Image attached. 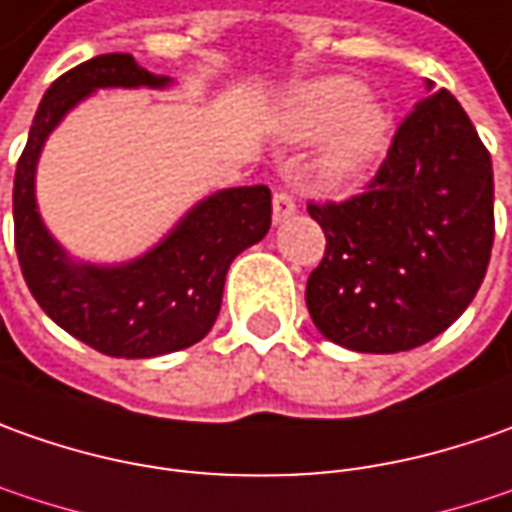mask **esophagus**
I'll use <instances>...</instances> for the list:
<instances>
[{
    "label": "esophagus",
    "instance_id": "1",
    "mask_svg": "<svg viewBox=\"0 0 512 512\" xmlns=\"http://www.w3.org/2000/svg\"><path fill=\"white\" fill-rule=\"evenodd\" d=\"M297 212V203H294V195L291 192H286V189H277L274 192V221H286V218H291Z\"/></svg>",
    "mask_w": 512,
    "mask_h": 512
}]
</instances>
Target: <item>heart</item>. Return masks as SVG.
<instances>
[{"mask_svg": "<svg viewBox=\"0 0 512 512\" xmlns=\"http://www.w3.org/2000/svg\"><path fill=\"white\" fill-rule=\"evenodd\" d=\"M286 130L297 141L328 135L317 155V172L331 186L357 181L388 147L391 113L365 84L351 76H328L303 84L289 101Z\"/></svg>", "mask_w": 512, "mask_h": 512, "instance_id": "1", "label": "heart"}]
</instances>
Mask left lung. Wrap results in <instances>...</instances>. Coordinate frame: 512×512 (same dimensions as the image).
Segmentation results:
<instances>
[{
    "label": "left lung",
    "instance_id": "left-lung-1",
    "mask_svg": "<svg viewBox=\"0 0 512 512\" xmlns=\"http://www.w3.org/2000/svg\"><path fill=\"white\" fill-rule=\"evenodd\" d=\"M326 255L306 306L331 343L397 354L442 334L482 286L493 249V164L448 90L397 127L365 192L309 201Z\"/></svg>",
    "mask_w": 512,
    "mask_h": 512
}]
</instances>
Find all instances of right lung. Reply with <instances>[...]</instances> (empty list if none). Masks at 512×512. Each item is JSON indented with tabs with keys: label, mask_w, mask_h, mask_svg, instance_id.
<instances>
[{
	"label": "right lung",
	"mask_w": 512,
	"mask_h": 512,
	"mask_svg": "<svg viewBox=\"0 0 512 512\" xmlns=\"http://www.w3.org/2000/svg\"><path fill=\"white\" fill-rule=\"evenodd\" d=\"M130 53L67 70L42 98L13 178V240L25 283L47 317L107 357L147 360L189 348L221 311L232 260L272 226L269 186L221 189L195 203L155 249L121 266L76 263L50 238L36 209V161L47 135L98 87H167Z\"/></svg>",
	"instance_id": "right-lung-1"
}]
</instances>
